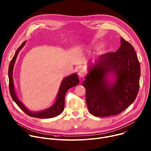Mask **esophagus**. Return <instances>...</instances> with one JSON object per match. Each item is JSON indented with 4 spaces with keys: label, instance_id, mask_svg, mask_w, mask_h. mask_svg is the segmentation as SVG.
I'll use <instances>...</instances> for the list:
<instances>
[{
    "label": "esophagus",
    "instance_id": "esophagus-1",
    "mask_svg": "<svg viewBox=\"0 0 151 151\" xmlns=\"http://www.w3.org/2000/svg\"><path fill=\"white\" fill-rule=\"evenodd\" d=\"M78 76L80 77H85V76L86 74V72H85V71L84 70H80L78 71Z\"/></svg>",
    "mask_w": 151,
    "mask_h": 151
}]
</instances>
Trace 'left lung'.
Returning a JSON list of instances; mask_svg holds the SVG:
<instances>
[{
	"label": "left lung",
	"mask_w": 151,
	"mask_h": 151,
	"mask_svg": "<svg viewBox=\"0 0 151 151\" xmlns=\"http://www.w3.org/2000/svg\"><path fill=\"white\" fill-rule=\"evenodd\" d=\"M116 52L104 54L96 64L89 67L83 85L86 89V101L89 112L97 117L118 114L134 101L140 87V65L132 45L121 38ZM116 76L109 83L105 76Z\"/></svg>",
	"instance_id": "left-lung-1"
}]
</instances>
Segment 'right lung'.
<instances>
[{"label":"right lung","instance_id":"add662e5","mask_svg":"<svg viewBox=\"0 0 151 151\" xmlns=\"http://www.w3.org/2000/svg\"><path fill=\"white\" fill-rule=\"evenodd\" d=\"M26 42V41H24V42H23V44L19 47L17 50L15 55L12 59L9 66V69H8L9 88V92H10L11 96L12 99L14 101V102L17 104V106L26 114H27L29 116L33 117V118H41V119L54 118V117L57 116L59 114H60L63 110L64 106H65V96L67 91H68L70 88L74 87L78 84L79 79H78V76L77 75V74H74L64 78L60 86L56 101L53 106H52L47 110H45L40 112H38V113L30 111L24 106V105L19 101L15 93V91H14V88L13 85V79H12V70H13V67H14L15 59L20 52V50L24 45Z\"/></svg>","mask_w":151,"mask_h":151}]
</instances>
